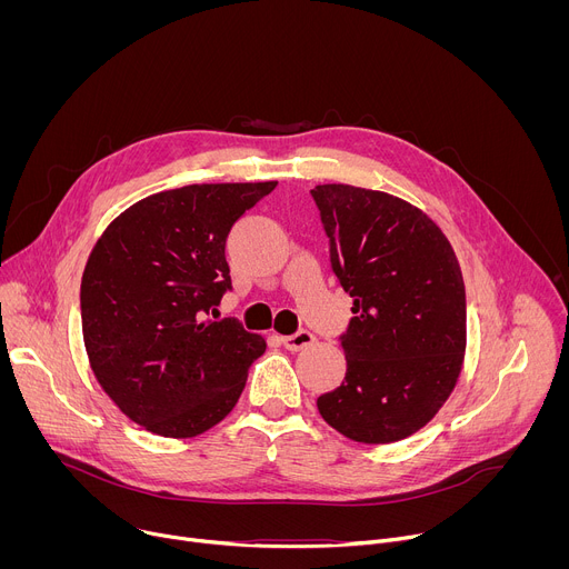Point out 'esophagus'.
Masks as SVG:
<instances>
[{
  "label": "esophagus",
  "instance_id": "esophagus-1",
  "mask_svg": "<svg viewBox=\"0 0 569 569\" xmlns=\"http://www.w3.org/2000/svg\"><path fill=\"white\" fill-rule=\"evenodd\" d=\"M281 342H283V347L288 351H303V349H308L315 342V336L310 331L301 329V331H297L292 336H286Z\"/></svg>",
  "mask_w": 569,
  "mask_h": 569
}]
</instances>
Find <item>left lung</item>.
I'll return each mask as SVG.
<instances>
[{
	"label": "left lung",
	"mask_w": 569,
	"mask_h": 569,
	"mask_svg": "<svg viewBox=\"0 0 569 569\" xmlns=\"http://www.w3.org/2000/svg\"><path fill=\"white\" fill-rule=\"evenodd\" d=\"M331 268L353 297L340 345L347 376L317 398L321 419L360 443L421 430L446 402L466 351V290L443 231L417 207L351 184L310 191Z\"/></svg>",
	"instance_id": "1"
}]
</instances>
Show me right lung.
<instances>
[{"label":"right lung","instance_id":"add662e5","mask_svg":"<svg viewBox=\"0 0 569 569\" xmlns=\"http://www.w3.org/2000/svg\"><path fill=\"white\" fill-rule=\"evenodd\" d=\"M277 182L189 184L148 196L99 238L80 283L92 371L146 430L189 439L220 423L266 340L209 319L231 290L224 240Z\"/></svg>","mask_w":569,"mask_h":569}]
</instances>
